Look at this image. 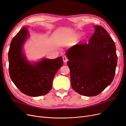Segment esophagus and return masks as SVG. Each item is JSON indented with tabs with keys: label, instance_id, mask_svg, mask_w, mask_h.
<instances>
[{
	"label": "esophagus",
	"instance_id": "34e87169",
	"mask_svg": "<svg viewBox=\"0 0 126 126\" xmlns=\"http://www.w3.org/2000/svg\"><path fill=\"white\" fill-rule=\"evenodd\" d=\"M63 61L64 63H66L67 61H68V59H67L66 57L65 56H63Z\"/></svg>",
	"mask_w": 126,
	"mask_h": 126
}]
</instances>
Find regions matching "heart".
I'll return each instance as SVG.
<instances>
[{
  "mask_svg": "<svg viewBox=\"0 0 126 126\" xmlns=\"http://www.w3.org/2000/svg\"><path fill=\"white\" fill-rule=\"evenodd\" d=\"M70 41V39H67L66 40H64V41H63V44H67L68 42H69Z\"/></svg>",
  "mask_w": 126,
  "mask_h": 126,
  "instance_id": "1",
  "label": "heart"
}]
</instances>
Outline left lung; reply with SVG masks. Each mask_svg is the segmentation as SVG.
Returning a JSON list of instances; mask_svg holds the SVG:
<instances>
[{"mask_svg":"<svg viewBox=\"0 0 126 126\" xmlns=\"http://www.w3.org/2000/svg\"><path fill=\"white\" fill-rule=\"evenodd\" d=\"M94 27L95 32L88 43L75 45L66 52L72 89L89 97L97 96L111 84L117 63L111 37L102 27Z\"/></svg>","mask_w":126,"mask_h":126,"instance_id":"left-lung-1","label":"left lung"}]
</instances>
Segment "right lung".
Here are the masks:
<instances>
[{
  "label": "right lung",
  "instance_id": "obj_1",
  "mask_svg": "<svg viewBox=\"0 0 126 126\" xmlns=\"http://www.w3.org/2000/svg\"><path fill=\"white\" fill-rule=\"evenodd\" d=\"M28 35L24 27L11 41L8 51L9 75L15 86L23 94L32 97L43 96L51 89L54 76L63 64V58H45L34 64L29 63L22 52Z\"/></svg>",
  "mask_w": 126,
  "mask_h": 126
}]
</instances>
